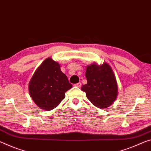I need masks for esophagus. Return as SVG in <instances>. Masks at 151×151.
<instances>
[{"label":"esophagus","instance_id":"obj_1","mask_svg":"<svg viewBox=\"0 0 151 151\" xmlns=\"http://www.w3.org/2000/svg\"><path fill=\"white\" fill-rule=\"evenodd\" d=\"M74 86H77L78 88H80L81 87V83L78 82L77 83H76V84H74Z\"/></svg>","mask_w":151,"mask_h":151}]
</instances>
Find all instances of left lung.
Returning a JSON list of instances; mask_svg holds the SVG:
<instances>
[{"mask_svg": "<svg viewBox=\"0 0 151 151\" xmlns=\"http://www.w3.org/2000/svg\"><path fill=\"white\" fill-rule=\"evenodd\" d=\"M86 84L81 90L88 99L97 107L103 109L112 105L117 96V84L114 73L109 65L104 63L88 66L86 71Z\"/></svg>", "mask_w": 151, "mask_h": 151, "instance_id": "8db88e82", "label": "left lung"}]
</instances>
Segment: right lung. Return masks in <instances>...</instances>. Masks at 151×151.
Segmentation results:
<instances>
[{"instance_id":"1","label":"right lung","mask_w":151,"mask_h":151,"mask_svg":"<svg viewBox=\"0 0 151 151\" xmlns=\"http://www.w3.org/2000/svg\"><path fill=\"white\" fill-rule=\"evenodd\" d=\"M72 84L62 72L60 65L50 58L45 60L30 80L29 92L34 103L42 109L50 111L64 99Z\"/></svg>"}]
</instances>
